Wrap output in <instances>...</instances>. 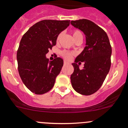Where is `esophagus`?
I'll use <instances>...</instances> for the list:
<instances>
[{"instance_id":"obj_1","label":"esophagus","mask_w":128,"mask_h":128,"mask_svg":"<svg viewBox=\"0 0 128 128\" xmlns=\"http://www.w3.org/2000/svg\"><path fill=\"white\" fill-rule=\"evenodd\" d=\"M69 63L68 62H66V61H65V60H64V65H66V64H69Z\"/></svg>"}]
</instances>
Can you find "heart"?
I'll return each instance as SVG.
<instances>
[{
  "mask_svg": "<svg viewBox=\"0 0 128 128\" xmlns=\"http://www.w3.org/2000/svg\"><path fill=\"white\" fill-rule=\"evenodd\" d=\"M72 37H73L74 41L76 39H77L78 38H79V37H82V33H81V32H80V31L77 30L72 31ZM61 35L62 34L61 33H60V34H59V35L58 36V37H57V41H58L59 40H60V37H61ZM61 56H62V58H64V59H66V60H70L72 57V53L69 52V51H63L61 52Z\"/></svg>",
  "mask_w": 128,
  "mask_h": 128,
  "instance_id": "b5f03b06",
  "label": "heart"
}]
</instances>
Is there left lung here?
<instances>
[{"label":"left lung","mask_w":128,"mask_h":128,"mask_svg":"<svg viewBox=\"0 0 128 128\" xmlns=\"http://www.w3.org/2000/svg\"><path fill=\"white\" fill-rule=\"evenodd\" d=\"M72 26L80 30L86 37V46L76 58L74 72L70 76L72 86L78 94L90 95L101 87L111 67L112 46L102 28L87 19L72 20ZM84 62L80 70L77 63Z\"/></svg>","instance_id":"1"}]
</instances>
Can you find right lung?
Here are the masks:
<instances>
[{
	"instance_id": "obj_1",
	"label": "right lung",
	"mask_w": 128,
	"mask_h": 128,
	"mask_svg": "<svg viewBox=\"0 0 128 128\" xmlns=\"http://www.w3.org/2000/svg\"><path fill=\"white\" fill-rule=\"evenodd\" d=\"M69 24L70 20H41L22 38L16 53L18 70L24 86L32 92L42 95L53 87L63 66V59L56 56L50 61L46 54Z\"/></svg>"
}]
</instances>
